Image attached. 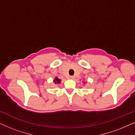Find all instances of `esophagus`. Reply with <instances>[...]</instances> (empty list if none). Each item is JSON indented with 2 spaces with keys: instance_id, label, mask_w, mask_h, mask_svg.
<instances>
[{
  "instance_id": "1",
  "label": "esophagus",
  "mask_w": 135,
  "mask_h": 135,
  "mask_svg": "<svg viewBox=\"0 0 135 135\" xmlns=\"http://www.w3.org/2000/svg\"><path fill=\"white\" fill-rule=\"evenodd\" d=\"M69 78L71 79H74V77L73 75H71V76L69 77Z\"/></svg>"
}]
</instances>
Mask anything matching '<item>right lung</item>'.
I'll return each mask as SVG.
<instances>
[{
    "label": "right lung",
    "instance_id": "obj_1",
    "mask_svg": "<svg viewBox=\"0 0 135 135\" xmlns=\"http://www.w3.org/2000/svg\"><path fill=\"white\" fill-rule=\"evenodd\" d=\"M54 82L55 83V84H59V83L60 82V80L58 78H57V77H56V78L55 79Z\"/></svg>",
    "mask_w": 135,
    "mask_h": 135
}]
</instances>
